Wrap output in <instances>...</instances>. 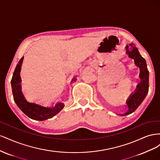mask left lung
<instances>
[{
	"label": "left lung",
	"mask_w": 160,
	"mask_h": 160,
	"mask_svg": "<svg viewBox=\"0 0 160 160\" xmlns=\"http://www.w3.org/2000/svg\"><path fill=\"white\" fill-rule=\"evenodd\" d=\"M125 53L130 59L134 60L135 65L139 68V78L141 81L137 85L136 89L129 95L126 101L128 107L127 112L119 115L125 116L132 113L142 103L148 93L149 89V71L147 68L146 60L139 54L137 47L133 43H129L125 47Z\"/></svg>",
	"instance_id": "1"
}]
</instances>
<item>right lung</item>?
Masks as SVG:
<instances>
[{"label":"right lung","mask_w":160,"mask_h":160,"mask_svg":"<svg viewBox=\"0 0 160 160\" xmlns=\"http://www.w3.org/2000/svg\"><path fill=\"white\" fill-rule=\"evenodd\" d=\"M23 59L24 57L18 61L11 79V87L14 102L24 113L32 119L44 121L52 118L63 109L65 105L63 103L59 102L52 107H46L36 103L29 102L26 99L21 89V78L20 75ZM75 81L76 78L73 77L71 83Z\"/></svg>","instance_id":"obj_1"}]
</instances>
